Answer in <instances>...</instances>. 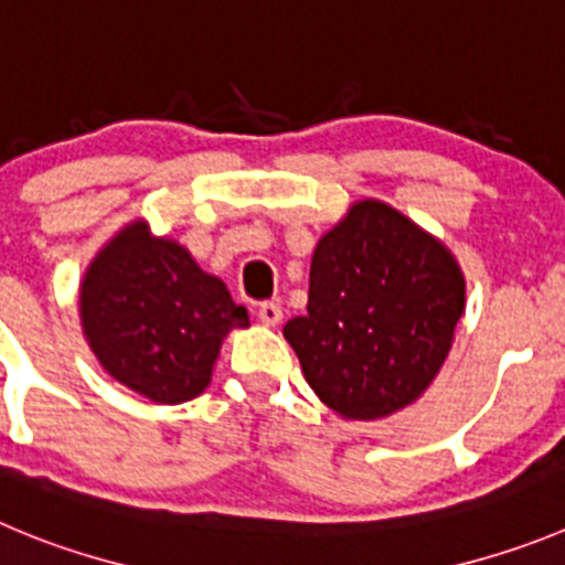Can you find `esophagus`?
Here are the masks:
<instances>
[{
    "mask_svg": "<svg viewBox=\"0 0 565 565\" xmlns=\"http://www.w3.org/2000/svg\"><path fill=\"white\" fill-rule=\"evenodd\" d=\"M258 320H262V323L265 326H278L281 323V318H284V312H281V307H278V303H273V300H267V303H262V307H258Z\"/></svg>",
    "mask_w": 565,
    "mask_h": 565,
    "instance_id": "34e87169",
    "label": "esophagus"
}]
</instances>
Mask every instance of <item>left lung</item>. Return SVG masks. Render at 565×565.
Returning a JSON list of instances; mask_svg holds the SVG:
<instances>
[{
	"label": "left lung",
	"instance_id": "8db88e82",
	"mask_svg": "<svg viewBox=\"0 0 565 565\" xmlns=\"http://www.w3.org/2000/svg\"><path fill=\"white\" fill-rule=\"evenodd\" d=\"M462 312L455 253L393 205L362 198L320 236L307 315L284 337L326 407L342 420H382L429 390Z\"/></svg>",
	"mask_w": 565,
	"mask_h": 565
}]
</instances>
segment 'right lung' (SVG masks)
<instances>
[{"label":"right lung","instance_id":"right-lung-1","mask_svg":"<svg viewBox=\"0 0 565 565\" xmlns=\"http://www.w3.org/2000/svg\"><path fill=\"white\" fill-rule=\"evenodd\" d=\"M81 326L103 371L152 404L192 402L211 384L223 340L247 329L223 278L172 236L130 220L92 258L81 281Z\"/></svg>","mask_w":565,"mask_h":565}]
</instances>
